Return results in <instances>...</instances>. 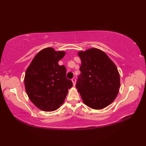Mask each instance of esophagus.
<instances>
[{
    "instance_id": "obj_1",
    "label": "esophagus",
    "mask_w": 146,
    "mask_h": 146,
    "mask_svg": "<svg viewBox=\"0 0 146 146\" xmlns=\"http://www.w3.org/2000/svg\"><path fill=\"white\" fill-rule=\"evenodd\" d=\"M72 82H73V86H75V84H76V79H75V78H72Z\"/></svg>"
}]
</instances>
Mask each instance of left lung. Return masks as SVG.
Listing matches in <instances>:
<instances>
[{
  "mask_svg": "<svg viewBox=\"0 0 146 146\" xmlns=\"http://www.w3.org/2000/svg\"><path fill=\"white\" fill-rule=\"evenodd\" d=\"M82 65L76 84L84 103L93 110H102L117 97L120 75L115 63L105 52L90 48L78 52Z\"/></svg>",
  "mask_w": 146,
  "mask_h": 146,
  "instance_id": "1",
  "label": "left lung"
}]
</instances>
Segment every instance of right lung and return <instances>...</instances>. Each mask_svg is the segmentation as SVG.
<instances>
[{"mask_svg": "<svg viewBox=\"0 0 146 146\" xmlns=\"http://www.w3.org/2000/svg\"><path fill=\"white\" fill-rule=\"evenodd\" d=\"M65 55L64 51L44 48L36 54L26 71L27 95L44 111H53L60 108L73 86L71 80L66 78V67L58 63Z\"/></svg>", "mask_w": 146, "mask_h": 146, "instance_id": "right-lung-1", "label": "right lung"}]
</instances>
